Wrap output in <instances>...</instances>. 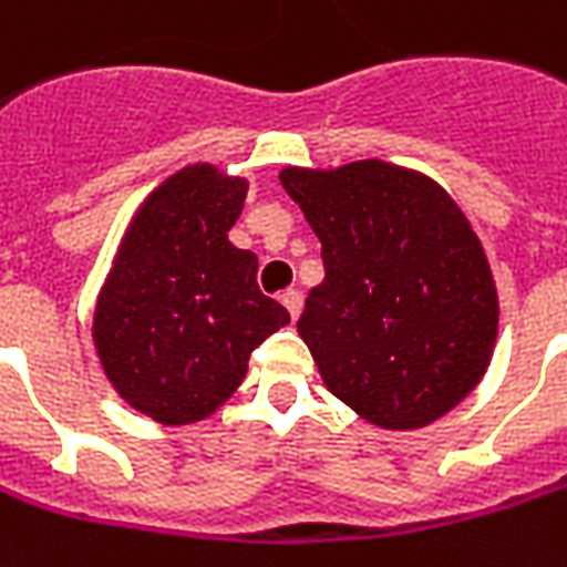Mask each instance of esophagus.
Segmentation results:
<instances>
[{
  "label": "esophagus",
  "mask_w": 567,
  "mask_h": 567,
  "mask_svg": "<svg viewBox=\"0 0 567 567\" xmlns=\"http://www.w3.org/2000/svg\"><path fill=\"white\" fill-rule=\"evenodd\" d=\"M282 303H285V310L291 313V319H298L300 307H303V298H300V291H295V288H291V291H285Z\"/></svg>",
  "instance_id": "obj_1"
}]
</instances>
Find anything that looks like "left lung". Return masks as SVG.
Here are the masks:
<instances>
[{"instance_id": "8db88e82", "label": "left lung", "mask_w": 567, "mask_h": 567, "mask_svg": "<svg viewBox=\"0 0 567 567\" xmlns=\"http://www.w3.org/2000/svg\"><path fill=\"white\" fill-rule=\"evenodd\" d=\"M279 179L322 241L298 332L326 388L379 429L450 413L487 372L499 322L472 223L425 173L384 161Z\"/></svg>"}]
</instances>
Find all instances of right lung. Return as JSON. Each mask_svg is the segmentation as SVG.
Masks as SVG:
<instances>
[{
    "label": "right lung",
    "mask_w": 567,
    "mask_h": 567,
    "mask_svg": "<svg viewBox=\"0 0 567 567\" xmlns=\"http://www.w3.org/2000/svg\"><path fill=\"white\" fill-rule=\"evenodd\" d=\"M248 179L192 164L154 188L123 235L92 338L114 391L161 425L198 422L235 394L251 350L291 322L229 241Z\"/></svg>",
    "instance_id": "obj_1"
}]
</instances>
